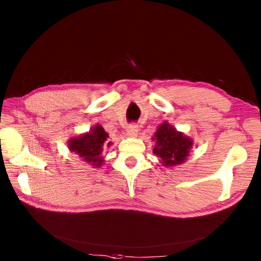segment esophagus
I'll use <instances>...</instances> for the list:
<instances>
[{"label":"esophagus","instance_id":"34e87169","mask_svg":"<svg viewBox=\"0 0 261 261\" xmlns=\"http://www.w3.org/2000/svg\"><path fill=\"white\" fill-rule=\"evenodd\" d=\"M138 132H139L138 127H136L135 125H132L127 128L126 135L128 136V138H136V136H138Z\"/></svg>","mask_w":261,"mask_h":261}]
</instances>
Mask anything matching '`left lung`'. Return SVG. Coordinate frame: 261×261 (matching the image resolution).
I'll use <instances>...</instances> for the list:
<instances>
[{
  "label": "left lung",
  "mask_w": 261,
  "mask_h": 261,
  "mask_svg": "<svg viewBox=\"0 0 261 261\" xmlns=\"http://www.w3.org/2000/svg\"><path fill=\"white\" fill-rule=\"evenodd\" d=\"M153 140L155 141L153 153L161 159L163 166L166 167L180 165L185 162L194 145L191 139L176 131L167 121L159 126Z\"/></svg>",
  "instance_id": "1"
}]
</instances>
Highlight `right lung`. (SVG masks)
<instances>
[{
	"label": "right lung",
	"instance_id": "obj_1",
	"mask_svg": "<svg viewBox=\"0 0 261 261\" xmlns=\"http://www.w3.org/2000/svg\"><path fill=\"white\" fill-rule=\"evenodd\" d=\"M108 133L97 123L88 133L71 139L67 146L72 152L78 154L94 168H97L103 163L102 151L111 145V142H108Z\"/></svg>",
	"mask_w": 261,
	"mask_h": 261
}]
</instances>
